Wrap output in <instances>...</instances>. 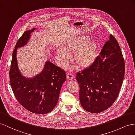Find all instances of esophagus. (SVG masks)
<instances>
[{"mask_svg": "<svg viewBox=\"0 0 135 135\" xmlns=\"http://www.w3.org/2000/svg\"><path fill=\"white\" fill-rule=\"evenodd\" d=\"M74 76L72 75L71 73H68L67 74V78L68 79V80H72L74 79Z\"/></svg>", "mask_w": 135, "mask_h": 135, "instance_id": "1", "label": "esophagus"}]
</instances>
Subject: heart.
<instances>
[{"label":"heart","instance_id":"b5f03b06","mask_svg":"<svg viewBox=\"0 0 135 135\" xmlns=\"http://www.w3.org/2000/svg\"><path fill=\"white\" fill-rule=\"evenodd\" d=\"M98 46L95 41L88 36L81 35L71 40L65 48H59L56 60L59 65L67 68L71 59L70 54L74 55V60L79 68H86L94 63L97 54Z\"/></svg>","mask_w":135,"mask_h":135}]
</instances>
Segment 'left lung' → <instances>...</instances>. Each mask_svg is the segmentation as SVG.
I'll list each match as a JSON object with an SVG mask.
<instances>
[{
  "label": "left lung",
  "instance_id": "obj_1",
  "mask_svg": "<svg viewBox=\"0 0 135 135\" xmlns=\"http://www.w3.org/2000/svg\"><path fill=\"white\" fill-rule=\"evenodd\" d=\"M124 74L122 50L115 37L110 35L94 63L76 76L83 108L98 113L111 106L119 94Z\"/></svg>",
  "mask_w": 135,
  "mask_h": 135
}]
</instances>
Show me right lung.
I'll list each match as a JSON object with an SVG mask.
<instances>
[{
	"instance_id": "1",
	"label": "right lung",
	"mask_w": 135,
	"mask_h": 135,
	"mask_svg": "<svg viewBox=\"0 0 135 135\" xmlns=\"http://www.w3.org/2000/svg\"><path fill=\"white\" fill-rule=\"evenodd\" d=\"M26 31L17 41L9 71L10 84L17 100L29 111L37 114L51 112L57 103L61 86L66 80L63 70L47 61L43 70L32 78H26L20 72L16 54L18 48L26 46L35 30Z\"/></svg>"
}]
</instances>
